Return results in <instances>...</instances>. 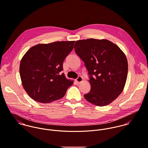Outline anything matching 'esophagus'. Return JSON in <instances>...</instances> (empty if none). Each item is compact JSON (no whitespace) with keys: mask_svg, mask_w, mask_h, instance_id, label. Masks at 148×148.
<instances>
[{"mask_svg":"<svg viewBox=\"0 0 148 148\" xmlns=\"http://www.w3.org/2000/svg\"><path fill=\"white\" fill-rule=\"evenodd\" d=\"M83 80V78L81 76H79L77 79H76V81L78 82V83H80L81 82H82Z\"/></svg>","mask_w":148,"mask_h":148,"instance_id":"1","label":"esophagus"}]
</instances>
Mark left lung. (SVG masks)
<instances>
[{
	"label": "left lung",
	"instance_id": "8db88e82",
	"mask_svg": "<svg viewBox=\"0 0 148 148\" xmlns=\"http://www.w3.org/2000/svg\"><path fill=\"white\" fill-rule=\"evenodd\" d=\"M74 49L88 71L91 89L85 98L98 106L112 103L122 92L126 81L128 65L125 54L106 39L77 40Z\"/></svg>",
	"mask_w": 148,
	"mask_h": 148
}]
</instances>
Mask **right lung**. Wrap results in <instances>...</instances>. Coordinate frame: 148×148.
I'll return each mask as SVG.
<instances>
[{"label": "right lung", "instance_id": "right-lung-1", "mask_svg": "<svg viewBox=\"0 0 148 148\" xmlns=\"http://www.w3.org/2000/svg\"><path fill=\"white\" fill-rule=\"evenodd\" d=\"M75 41L38 44L26 52L19 71L23 87L35 101L48 103L62 98L73 82L66 78L63 62L73 50Z\"/></svg>", "mask_w": 148, "mask_h": 148}]
</instances>
